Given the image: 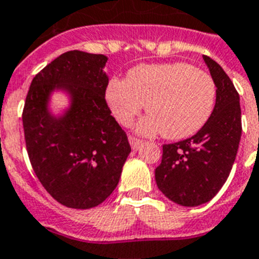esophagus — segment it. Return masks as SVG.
<instances>
[{
    "instance_id": "1",
    "label": "esophagus",
    "mask_w": 259,
    "mask_h": 259,
    "mask_svg": "<svg viewBox=\"0 0 259 259\" xmlns=\"http://www.w3.org/2000/svg\"><path fill=\"white\" fill-rule=\"evenodd\" d=\"M128 140H130V144H131L132 150H138L140 146H142V140L135 138V136H128Z\"/></svg>"
}]
</instances>
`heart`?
Here are the masks:
<instances>
[{"instance_id":"heart-1","label":"heart","mask_w":259,"mask_h":259,"mask_svg":"<svg viewBox=\"0 0 259 259\" xmlns=\"http://www.w3.org/2000/svg\"><path fill=\"white\" fill-rule=\"evenodd\" d=\"M105 99L120 124L130 125L146 104L150 115L139 124V132L185 139L211 116L217 85L207 72L191 64H143L132 68L125 80H111Z\"/></svg>"}]
</instances>
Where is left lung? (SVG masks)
Here are the masks:
<instances>
[{
  "label": "left lung",
  "instance_id": "left-lung-1",
  "mask_svg": "<svg viewBox=\"0 0 259 259\" xmlns=\"http://www.w3.org/2000/svg\"><path fill=\"white\" fill-rule=\"evenodd\" d=\"M217 85V101L208 121L195 135L163 146L155 169L160 191L175 203L195 207L211 200L225 185L241 140V105L234 84L217 61L203 56Z\"/></svg>",
  "mask_w": 259,
  "mask_h": 259
}]
</instances>
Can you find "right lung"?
Segmentation results:
<instances>
[{"label":"right lung","mask_w":259,"mask_h":259,"mask_svg":"<svg viewBox=\"0 0 259 259\" xmlns=\"http://www.w3.org/2000/svg\"><path fill=\"white\" fill-rule=\"evenodd\" d=\"M107 60L104 55L65 52L34 76L25 100L29 160L45 190L67 207L85 210L103 203L116 188L131 152L105 101ZM55 90L71 99L60 117L47 108Z\"/></svg>","instance_id":"obj_1"}]
</instances>
